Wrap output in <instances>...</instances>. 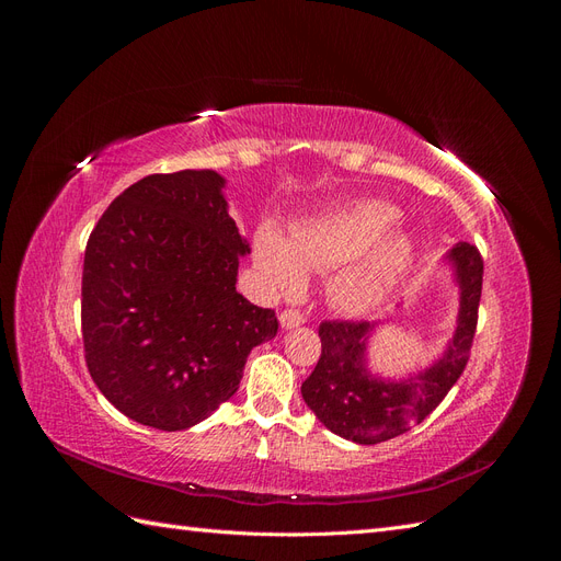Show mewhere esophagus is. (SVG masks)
<instances>
[{"label":"esophagus","mask_w":561,"mask_h":561,"mask_svg":"<svg viewBox=\"0 0 561 561\" xmlns=\"http://www.w3.org/2000/svg\"><path fill=\"white\" fill-rule=\"evenodd\" d=\"M278 320H280V325L285 328V330H293V328H299L304 320V313L301 311H297V309H285V311H280V316H278Z\"/></svg>","instance_id":"34e87169"}]
</instances>
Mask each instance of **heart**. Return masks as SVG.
I'll return each instance as SVG.
<instances>
[{
  "mask_svg": "<svg viewBox=\"0 0 561 561\" xmlns=\"http://www.w3.org/2000/svg\"><path fill=\"white\" fill-rule=\"evenodd\" d=\"M398 208L383 201H355L304 219L290 241L276 227L254 239V262L278 295H299L309 272L330 274L336 309L363 316L379 309L414 262V241L398 222Z\"/></svg>",
  "mask_w": 561,
  "mask_h": 561,
  "instance_id": "b5f03b06",
  "label": "heart"
}]
</instances>
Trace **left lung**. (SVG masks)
Listing matches in <instances>:
<instances>
[{
  "mask_svg": "<svg viewBox=\"0 0 561 561\" xmlns=\"http://www.w3.org/2000/svg\"><path fill=\"white\" fill-rule=\"evenodd\" d=\"M447 260L461 290L456 330L447 351L412 377L390 381L367 369V339L375 330L369 322H320V360L301 383V398L334 435L358 445L393 439L426 419L463 375L478 328L484 262L470 243H456Z\"/></svg>",
  "mask_w": 561,
  "mask_h": 561,
  "instance_id": "obj_1",
  "label": "left lung"
}]
</instances>
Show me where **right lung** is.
<instances>
[{"mask_svg": "<svg viewBox=\"0 0 561 561\" xmlns=\"http://www.w3.org/2000/svg\"><path fill=\"white\" fill-rule=\"evenodd\" d=\"M215 171L147 175L98 219L83 254L81 334L95 386L159 431L208 419L243 379L274 309L236 293L248 241Z\"/></svg>", "mask_w": 561, "mask_h": 561, "instance_id": "right-lung-1", "label": "right lung"}]
</instances>
